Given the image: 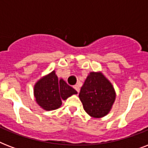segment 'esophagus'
I'll list each match as a JSON object with an SVG mask.
<instances>
[{"instance_id": "obj_1", "label": "esophagus", "mask_w": 148, "mask_h": 148, "mask_svg": "<svg viewBox=\"0 0 148 148\" xmlns=\"http://www.w3.org/2000/svg\"><path fill=\"white\" fill-rule=\"evenodd\" d=\"M74 88L75 89V90H76L77 92L79 93V91H80V88L78 87V85H74Z\"/></svg>"}]
</instances>
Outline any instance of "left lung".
<instances>
[{"mask_svg": "<svg viewBox=\"0 0 148 148\" xmlns=\"http://www.w3.org/2000/svg\"><path fill=\"white\" fill-rule=\"evenodd\" d=\"M79 98L87 114L95 118H101L111 110L116 92L112 84L101 71H93L87 77Z\"/></svg>", "mask_w": 148, "mask_h": 148, "instance_id": "1", "label": "left lung"}]
</instances>
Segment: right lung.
<instances>
[{"label":"right lung","instance_id":"add662e5","mask_svg":"<svg viewBox=\"0 0 148 148\" xmlns=\"http://www.w3.org/2000/svg\"><path fill=\"white\" fill-rule=\"evenodd\" d=\"M77 92L69 86L63 79L58 81L55 71H53L38 80L34 87V95L36 102L45 110L58 109L62 101L67 100Z\"/></svg>","mask_w":148,"mask_h":148}]
</instances>
